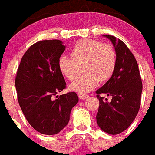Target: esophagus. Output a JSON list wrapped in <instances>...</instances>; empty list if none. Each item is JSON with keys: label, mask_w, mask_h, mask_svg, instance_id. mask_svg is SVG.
<instances>
[{"label": "esophagus", "mask_w": 155, "mask_h": 155, "mask_svg": "<svg viewBox=\"0 0 155 155\" xmlns=\"http://www.w3.org/2000/svg\"><path fill=\"white\" fill-rule=\"evenodd\" d=\"M79 98H81V99H86L88 97H89V94H82V93H80L79 94Z\"/></svg>", "instance_id": "1"}]
</instances>
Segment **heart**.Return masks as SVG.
<instances>
[{"mask_svg":"<svg viewBox=\"0 0 155 155\" xmlns=\"http://www.w3.org/2000/svg\"><path fill=\"white\" fill-rule=\"evenodd\" d=\"M71 58L61 56L57 66L61 74L69 81H73L81 72L84 74L71 83L70 89L78 93L90 92L100 81H108L114 74L117 66L116 52L107 43L93 39L81 40L71 51Z\"/></svg>","mask_w":155,"mask_h":155,"instance_id":"1","label":"heart"}]
</instances>
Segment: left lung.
<instances>
[{"mask_svg":"<svg viewBox=\"0 0 155 155\" xmlns=\"http://www.w3.org/2000/svg\"><path fill=\"white\" fill-rule=\"evenodd\" d=\"M113 42L117 57L114 74L104 86L96 91L99 107L96 116L102 130L117 135L127 130L135 120L140 106L142 81L136 58L121 40L112 35H104ZM112 97L107 102L99 95Z\"/></svg>","mask_w":155,"mask_h":155,"instance_id":"left-lung-1","label":"left lung"}]
</instances>
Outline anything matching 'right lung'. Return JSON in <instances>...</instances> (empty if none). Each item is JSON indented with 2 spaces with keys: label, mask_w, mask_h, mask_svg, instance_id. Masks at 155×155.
<instances>
[{
  "label": "right lung",
  "mask_w": 155,
  "mask_h": 155,
  "mask_svg": "<svg viewBox=\"0 0 155 155\" xmlns=\"http://www.w3.org/2000/svg\"><path fill=\"white\" fill-rule=\"evenodd\" d=\"M65 48L60 40L39 41L26 51L17 70L15 84L19 106L28 123L44 135L60 132L79 101L74 92L55 96L66 89L57 66Z\"/></svg>",
  "instance_id": "obj_1"
}]
</instances>
